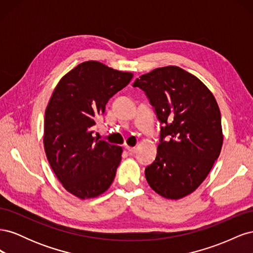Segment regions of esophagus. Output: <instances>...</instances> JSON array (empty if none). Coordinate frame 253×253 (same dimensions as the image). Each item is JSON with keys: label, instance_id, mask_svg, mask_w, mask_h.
<instances>
[{"label": "esophagus", "instance_id": "34e87169", "mask_svg": "<svg viewBox=\"0 0 253 253\" xmlns=\"http://www.w3.org/2000/svg\"><path fill=\"white\" fill-rule=\"evenodd\" d=\"M126 149L128 151V153H131V154H135L137 152V149L135 147H128V145H126Z\"/></svg>", "mask_w": 253, "mask_h": 253}]
</instances>
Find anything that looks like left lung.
Masks as SVG:
<instances>
[{
	"label": "left lung",
	"mask_w": 253,
	"mask_h": 253,
	"mask_svg": "<svg viewBox=\"0 0 253 253\" xmlns=\"http://www.w3.org/2000/svg\"><path fill=\"white\" fill-rule=\"evenodd\" d=\"M144 91L160 122L155 160L144 170L156 193L179 200L195 191L223 145L215 98L195 76L178 66L156 68L133 84Z\"/></svg>",
	"instance_id": "obj_1"
}]
</instances>
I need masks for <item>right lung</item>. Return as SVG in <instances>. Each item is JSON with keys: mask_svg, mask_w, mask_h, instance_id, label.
I'll return each mask as SVG.
<instances>
[{"mask_svg": "<svg viewBox=\"0 0 253 253\" xmlns=\"http://www.w3.org/2000/svg\"><path fill=\"white\" fill-rule=\"evenodd\" d=\"M133 74L86 61L60 80L45 111L44 149L52 171L68 192L91 198L113 182L122 149L93 137L105 105Z\"/></svg>", "mask_w": 253, "mask_h": 253, "instance_id": "1", "label": "right lung"}]
</instances>
